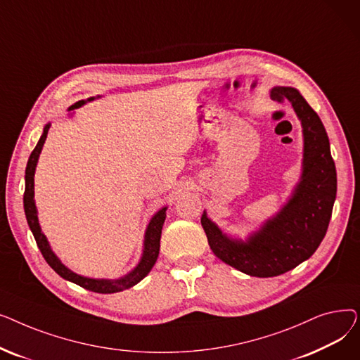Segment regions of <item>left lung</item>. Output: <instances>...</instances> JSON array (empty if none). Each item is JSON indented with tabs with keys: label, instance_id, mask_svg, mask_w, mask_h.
<instances>
[{
	"label": "left lung",
	"instance_id": "8db88e82",
	"mask_svg": "<svg viewBox=\"0 0 360 360\" xmlns=\"http://www.w3.org/2000/svg\"><path fill=\"white\" fill-rule=\"evenodd\" d=\"M271 98L292 103L304 132L302 176L290 200L245 242L223 233L205 212L201 216L214 255L252 277L280 276L308 259L327 233L337 193L328 136L316 112L293 87H274Z\"/></svg>",
	"mask_w": 360,
	"mask_h": 360
}]
</instances>
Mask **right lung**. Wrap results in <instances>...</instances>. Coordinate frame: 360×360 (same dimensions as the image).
Masks as SVG:
<instances>
[{
	"instance_id": "obj_1",
	"label": "right lung",
	"mask_w": 360,
	"mask_h": 360,
	"mask_svg": "<svg viewBox=\"0 0 360 360\" xmlns=\"http://www.w3.org/2000/svg\"><path fill=\"white\" fill-rule=\"evenodd\" d=\"M93 99L94 98H90V99H87V102L93 101ZM84 103H86V101L75 102L74 105H71L68 108V110L80 108ZM49 127H51V124L45 125L44 134L41 136V139H39V141H37L34 150L32 151V155H30L29 162H27V166H26V176H25L26 186H25V195H23V205H25V213H26L29 228H30V231L34 236L37 248L41 250L44 258L46 259V262L49 264L51 269L56 274H60L63 278H65L68 281H72V283H75V285H79V286H82L87 290L96 292V293H117V292H122L125 289L132 288L150 273V270L153 269L155 262L159 257L162 228H163V223H165V219H166V209H167V207H163L162 210H159L153 217H151V220L147 226V229H146V235H144V250H143L141 259L139 262V266L131 273H128L127 276H124L121 278H117V280L89 278V277H83V276L75 274L74 271L67 269L64 264L60 261V258L52 252L46 236L41 231L39 220H37V210H36V205H34V198H33L34 197V179H33L34 178V170H36L37 159H39L44 143L46 140Z\"/></svg>"
}]
</instances>
